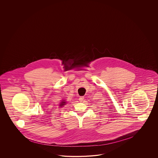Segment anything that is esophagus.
Returning a JSON list of instances; mask_svg holds the SVG:
<instances>
[{
  "label": "esophagus",
  "mask_w": 158,
  "mask_h": 158,
  "mask_svg": "<svg viewBox=\"0 0 158 158\" xmlns=\"http://www.w3.org/2000/svg\"><path fill=\"white\" fill-rule=\"evenodd\" d=\"M83 100H84V97H83V96H81V97H79V100L80 102H82Z\"/></svg>",
  "instance_id": "obj_1"
}]
</instances>
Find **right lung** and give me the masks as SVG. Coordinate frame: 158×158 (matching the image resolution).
<instances>
[{
  "instance_id": "obj_1",
  "label": "right lung",
  "mask_w": 158,
  "mask_h": 158,
  "mask_svg": "<svg viewBox=\"0 0 158 158\" xmlns=\"http://www.w3.org/2000/svg\"><path fill=\"white\" fill-rule=\"evenodd\" d=\"M65 104H66V102H65V101L62 100V101L61 102L60 104V106L62 107V106H63L64 105H65Z\"/></svg>"
}]
</instances>
